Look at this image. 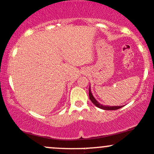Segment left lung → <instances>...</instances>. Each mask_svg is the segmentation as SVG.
<instances>
[{"label":"left lung","instance_id":"left-lung-1","mask_svg":"<svg viewBox=\"0 0 154 154\" xmlns=\"http://www.w3.org/2000/svg\"><path fill=\"white\" fill-rule=\"evenodd\" d=\"M89 96H90V99L91 101L93 103V104L95 106H96L97 107H98V108L101 109H104V110H117V109H120L122 107V106H104V105H102V104H100V103H98V102L97 101L96 99L95 98V97H93V95H92V92H91V90H90V89H89Z\"/></svg>","mask_w":154,"mask_h":154}]
</instances>
